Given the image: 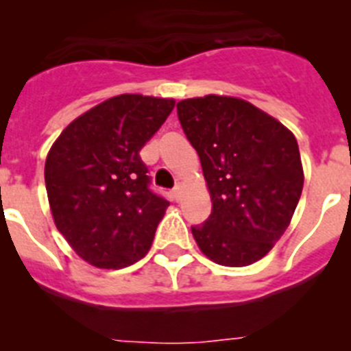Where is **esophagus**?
<instances>
[{
    "label": "esophagus",
    "instance_id": "1",
    "mask_svg": "<svg viewBox=\"0 0 351 351\" xmlns=\"http://www.w3.org/2000/svg\"><path fill=\"white\" fill-rule=\"evenodd\" d=\"M179 197H181V186H173L172 188V198L178 202Z\"/></svg>",
    "mask_w": 351,
    "mask_h": 351
}]
</instances>
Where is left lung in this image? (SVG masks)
Returning a JSON list of instances; mask_svg holds the SVG:
<instances>
[{
  "label": "left lung",
  "instance_id": "obj_1",
  "mask_svg": "<svg viewBox=\"0 0 351 351\" xmlns=\"http://www.w3.org/2000/svg\"><path fill=\"white\" fill-rule=\"evenodd\" d=\"M178 116L200 158L213 200L209 218L191 226L198 247L225 267L263 258L290 225L302 193L293 133L232 96L182 100Z\"/></svg>",
  "mask_w": 351,
  "mask_h": 351
}]
</instances>
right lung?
I'll return each instance as SVG.
<instances>
[{"label": "right lung", "mask_w": 351, "mask_h": 351, "mask_svg": "<svg viewBox=\"0 0 351 351\" xmlns=\"http://www.w3.org/2000/svg\"><path fill=\"white\" fill-rule=\"evenodd\" d=\"M173 105L153 96H114L70 123L49 151L52 218L95 267H128L151 247L169 200L151 190L141 149Z\"/></svg>", "instance_id": "1"}]
</instances>
